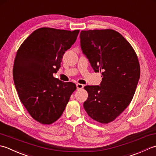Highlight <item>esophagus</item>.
<instances>
[{
    "label": "esophagus",
    "instance_id": "obj_1",
    "mask_svg": "<svg viewBox=\"0 0 156 156\" xmlns=\"http://www.w3.org/2000/svg\"><path fill=\"white\" fill-rule=\"evenodd\" d=\"M76 86H77V90H81V89L83 88V85H82L81 83H77L76 84Z\"/></svg>",
    "mask_w": 156,
    "mask_h": 156
}]
</instances>
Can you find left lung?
Returning <instances> with one entry per match:
<instances>
[{"mask_svg": "<svg viewBox=\"0 0 156 156\" xmlns=\"http://www.w3.org/2000/svg\"><path fill=\"white\" fill-rule=\"evenodd\" d=\"M81 48L95 72H101L100 85H86L83 104L92 119L103 124L115 120L133 99L140 77L137 56L131 44L113 30L81 31Z\"/></svg>", "mask_w": 156, "mask_h": 156, "instance_id": "obj_1", "label": "left lung"}]
</instances>
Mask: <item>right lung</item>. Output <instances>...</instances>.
Here are the masks:
<instances>
[{
    "label": "right lung",
    "instance_id": "1",
    "mask_svg": "<svg viewBox=\"0 0 156 156\" xmlns=\"http://www.w3.org/2000/svg\"><path fill=\"white\" fill-rule=\"evenodd\" d=\"M79 30L42 27L22 43L14 61L12 75L19 98L32 118L44 125L56 121L77 87L53 77L62 56Z\"/></svg>",
    "mask_w": 156,
    "mask_h": 156
}]
</instances>
